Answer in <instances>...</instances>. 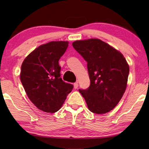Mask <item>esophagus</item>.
I'll list each match as a JSON object with an SVG mask.
<instances>
[{"label":"esophagus","mask_w":149,"mask_h":149,"mask_svg":"<svg viewBox=\"0 0 149 149\" xmlns=\"http://www.w3.org/2000/svg\"><path fill=\"white\" fill-rule=\"evenodd\" d=\"M78 86H79V84H78V83L76 82V83H74V88L75 89L78 88Z\"/></svg>","instance_id":"1"}]
</instances>
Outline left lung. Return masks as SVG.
Listing matches in <instances>:
<instances>
[{"mask_svg":"<svg viewBox=\"0 0 149 149\" xmlns=\"http://www.w3.org/2000/svg\"><path fill=\"white\" fill-rule=\"evenodd\" d=\"M72 46L87 62L90 85L79 91L89 110L99 115L111 111L121 100L127 87L130 68L125 58L97 38L76 40Z\"/></svg>","mask_w":149,"mask_h":149,"instance_id":"left-lung-1","label":"left lung"}]
</instances>
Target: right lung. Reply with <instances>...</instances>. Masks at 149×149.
Segmentation results:
<instances>
[{
  "mask_svg": "<svg viewBox=\"0 0 149 149\" xmlns=\"http://www.w3.org/2000/svg\"><path fill=\"white\" fill-rule=\"evenodd\" d=\"M67 41H51L35 49L22 64L20 79L32 103L47 113L62 107L73 85L60 76L59 60L68 48Z\"/></svg>",
  "mask_w": 149,
  "mask_h": 149,
  "instance_id": "add662e5",
  "label": "right lung"
}]
</instances>
